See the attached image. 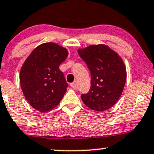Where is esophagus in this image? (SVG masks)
Masks as SVG:
<instances>
[{
	"mask_svg": "<svg viewBox=\"0 0 154 154\" xmlns=\"http://www.w3.org/2000/svg\"><path fill=\"white\" fill-rule=\"evenodd\" d=\"M70 85L73 88H75V89H77V86H78V85H77V81H74V82H72V83H71Z\"/></svg>",
	"mask_w": 154,
	"mask_h": 154,
	"instance_id": "34e87169",
	"label": "esophagus"
}]
</instances>
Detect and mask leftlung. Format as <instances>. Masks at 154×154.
Listing matches in <instances>:
<instances>
[{
    "mask_svg": "<svg viewBox=\"0 0 154 154\" xmlns=\"http://www.w3.org/2000/svg\"><path fill=\"white\" fill-rule=\"evenodd\" d=\"M77 51L91 77L89 92L82 95V101L94 111L108 110L119 100L125 85L127 72L122 57L105 44L90 45Z\"/></svg>",
    "mask_w": 154,
    "mask_h": 154,
    "instance_id": "8db88e82",
    "label": "left lung"
}]
</instances>
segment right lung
Wrapping results in <instances>:
<instances>
[{"mask_svg":"<svg viewBox=\"0 0 154 154\" xmlns=\"http://www.w3.org/2000/svg\"><path fill=\"white\" fill-rule=\"evenodd\" d=\"M68 54L67 48L49 42L37 46L24 61L20 72V87L37 111H51L63 97L68 84L59 66Z\"/></svg>","mask_w":154,"mask_h":154,"instance_id":"add662e5","label":"right lung"}]
</instances>
